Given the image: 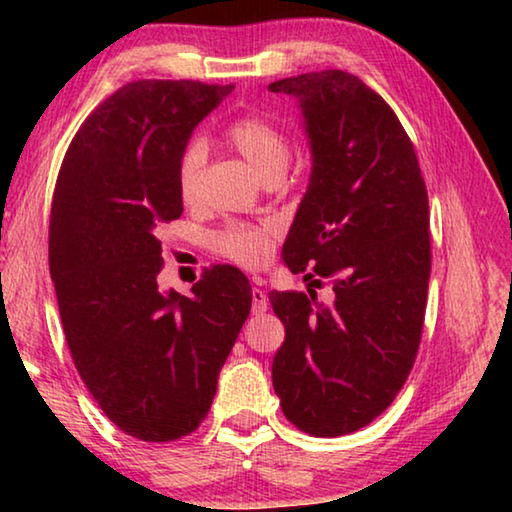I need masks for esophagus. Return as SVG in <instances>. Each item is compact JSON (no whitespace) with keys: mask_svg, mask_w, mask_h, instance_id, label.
<instances>
[{"mask_svg":"<svg viewBox=\"0 0 512 512\" xmlns=\"http://www.w3.org/2000/svg\"><path fill=\"white\" fill-rule=\"evenodd\" d=\"M268 309V296L262 289H253V314H264Z\"/></svg>","mask_w":512,"mask_h":512,"instance_id":"1","label":"esophagus"}]
</instances>
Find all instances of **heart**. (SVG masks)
Listing matches in <instances>:
<instances>
[{
    "mask_svg": "<svg viewBox=\"0 0 512 512\" xmlns=\"http://www.w3.org/2000/svg\"><path fill=\"white\" fill-rule=\"evenodd\" d=\"M228 140L262 178L271 176L275 171H284L291 160V144L287 135L264 117L248 115L235 119L228 126ZM203 167L205 146L201 140H192L180 153L176 169L178 194L185 205H194L201 196ZM271 237V225L230 223L216 232L212 244L221 257L246 268H255L264 264L271 255Z\"/></svg>",
    "mask_w": 512,
    "mask_h": 512,
    "instance_id": "1",
    "label": "heart"
}]
</instances>
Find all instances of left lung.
<instances>
[{
  "label": "left lung",
  "mask_w": 512,
  "mask_h": 512,
  "mask_svg": "<svg viewBox=\"0 0 512 512\" xmlns=\"http://www.w3.org/2000/svg\"><path fill=\"white\" fill-rule=\"evenodd\" d=\"M268 90L300 101L311 146L284 262L293 273L314 264L334 291L332 305H320L314 289L268 293L287 329L273 388L300 431L345 436L391 406L420 348L431 273L427 187L400 119L359 76L325 69Z\"/></svg>",
  "instance_id": "left-lung-1"
}]
</instances>
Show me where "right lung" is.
Here are the masks:
<instances>
[{
    "label": "right lung",
    "instance_id": "right-lung-1",
    "mask_svg": "<svg viewBox=\"0 0 512 512\" xmlns=\"http://www.w3.org/2000/svg\"><path fill=\"white\" fill-rule=\"evenodd\" d=\"M232 88L126 83L83 121L58 171L49 271L69 352L101 411L144 443L205 420L253 302L235 266H212L192 296L158 287V230L183 214L178 158Z\"/></svg>",
    "mask_w": 512,
    "mask_h": 512
}]
</instances>
